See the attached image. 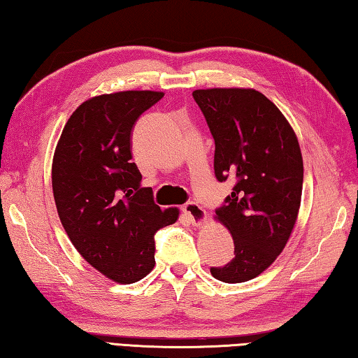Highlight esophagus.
Listing matches in <instances>:
<instances>
[{
    "label": "esophagus",
    "mask_w": 358,
    "mask_h": 358,
    "mask_svg": "<svg viewBox=\"0 0 358 358\" xmlns=\"http://www.w3.org/2000/svg\"><path fill=\"white\" fill-rule=\"evenodd\" d=\"M183 213L189 217V221L192 224H196V226H199V224H202L205 221V210L199 205L197 202H186L183 205Z\"/></svg>",
    "instance_id": "obj_1"
}]
</instances>
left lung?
<instances>
[{"label": "left lung", "mask_w": 358, "mask_h": 358, "mask_svg": "<svg viewBox=\"0 0 358 358\" xmlns=\"http://www.w3.org/2000/svg\"><path fill=\"white\" fill-rule=\"evenodd\" d=\"M215 138V177L234 187L216 216L234 238V259L211 266L216 280L250 281L286 246L300 208L303 159L295 132L273 102L256 90H196Z\"/></svg>", "instance_id": "left-lung-1"}]
</instances>
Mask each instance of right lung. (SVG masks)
Listing matches in <instances>:
<instances>
[{
	"mask_svg": "<svg viewBox=\"0 0 358 358\" xmlns=\"http://www.w3.org/2000/svg\"><path fill=\"white\" fill-rule=\"evenodd\" d=\"M157 92L96 96L76 108L57 145L52 187L58 216L80 256L110 280L131 284L155 266V234L178 217L162 211L131 155L138 117Z\"/></svg>",
	"mask_w": 358,
	"mask_h": 358,
	"instance_id": "add662e5",
	"label": "right lung"
}]
</instances>
